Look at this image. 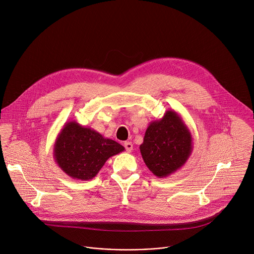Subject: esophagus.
Listing matches in <instances>:
<instances>
[{
  "instance_id": "esophagus-1",
  "label": "esophagus",
  "mask_w": 254,
  "mask_h": 254,
  "mask_svg": "<svg viewBox=\"0 0 254 254\" xmlns=\"http://www.w3.org/2000/svg\"><path fill=\"white\" fill-rule=\"evenodd\" d=\"M124 146H125V148H126V150H127V152H131L132 151V143L130 142V141H126L125 143H124Z\"/></svg>"
}]
</instances>
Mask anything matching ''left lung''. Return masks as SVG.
Here are the masks:
<instances>
[{
    "label": "left lung",
    "instance_id": "8db88e82",
    "mask_svg": "<svg viewBox=\"0 0 254 254\" xmlns=\"http://www.w3.org/2000/svg\"><path fill=\"white\" fill-rule=\"evenodd\" d=\"M144 164L158 178H166L183 167L193 151L192 134L178 113L169 110L153 121L139 146Z\"/></svg>",
    "mask_w": 254,
    "mask_h": 254
}]
</instances>
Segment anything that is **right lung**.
Returning <instances> with one entry per match:
<instances>
[{"label":"right lung","instance_id":"1","mask_svg":"<svg viewBox=\"0 0 254 254\" xmlns=\"http://www.w3.org/2000/svg\"><path fill=\"white\" fill-rule=\"evenodd\" d=\"M125 148L96 130L71 121L65 123L54 143L53 156L59 168L75 180L94 178L111 157Z\"/></svg>","mask_w":254,"mask_h":254}]
</instances>
